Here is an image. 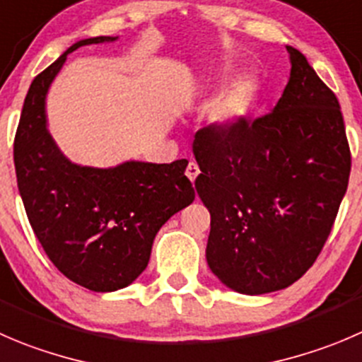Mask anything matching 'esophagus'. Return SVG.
<instances>
[{
  "label": "esophagus",
  "instance_id": "1",
  "mask_svg": "<svg viewBox=\"0 0 362 362\" xmlns=\"http://www.w3.org/2000/svg\"><path fill=\"white\" fill-rule=\"evenodd\" d=\"M185 175H187L189 180H191L192 184H194L196 177H198V175H199V168H198V164H196V163H189L187 170H185Z\"/></svg>",
  "mask_w": 362,
  "mask_h": 362
}]
</instances>
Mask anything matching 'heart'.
<instances>
[{
	"label": "heart",
	"instance_id": "1",
	"mask_svg": "<svg viewBox=\"0 0 362 362\" xmlns=\"http://www.w3.org/2000/svg\"><path fill=\"white\" fill-rule=\"evenodd\" d=\"M251 79H240L231 84L226 92L216 100L212 107V120L223 131H233L247 118L252 106Z\"/></svg>",
	"mask_w": 362,
	"mask_h": 362
}]
</instances>
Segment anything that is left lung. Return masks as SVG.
Here are the masks:
<instances>
[{"label":"left lung","instance_id":"8db88e82","mask_svg":"<svg viewBox=\"0 0 362 362\" xmlns=\"http://www.w3.org/2000/svg\"><path fill=\"white\" fill-rule=\"evenodd\" d=\"M290 79L276 107L233 131L196 132L194 185L210 212L206 263L238 293L290 286L320 255L349 187L339 103L306 56L286 45Z\"/></svg>","mask_w":362,"mask_h":362}]
</instances>
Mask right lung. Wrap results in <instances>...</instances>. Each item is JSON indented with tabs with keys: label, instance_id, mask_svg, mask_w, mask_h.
<instances>
[{
	"label": "right lung",
	"instance_id": "right-lung-1",
	"mask_svg": "<svg viewBox=\"0 0 362 362\" xmlns=\"http://www.w3.org/2000/svg\"><path fill=\"white\" fill-rule=\"evenodd\" d=\"M113 40L117 37L79 40L38 74L13 139L17 187L38 242L65 278L93 292L131 285L148 265L160 226L194 199L185 159L129 160L107 170L77 166L47 132L45 95L66 54Z\"/></svg>",
	"mask_w": 362,
	"mask_h": 362
}]
</instances>
